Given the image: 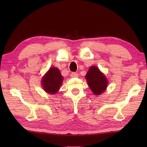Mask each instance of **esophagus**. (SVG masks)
Here are the masks:
<instances>
[{"label": "esophagus", "mask_w": 147, "mask_h": 147, "mask_svg": "<svg viewBox=\"0 0 147 147\" xmlns=\"http://www.w3.org/2000/svg\"><path fill=\"white\" fill-rule=\"evenodd\" d=\"M71 77H72V78L78 77V74L77 73H75V72H74V73H72L71 74Z\"/></svg>", "instance_id": "1"}]
</instances>
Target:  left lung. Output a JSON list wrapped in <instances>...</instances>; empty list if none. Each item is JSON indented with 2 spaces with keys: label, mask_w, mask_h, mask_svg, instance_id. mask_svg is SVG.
I'll return each mask as SVG.
<instances>
[{
  "label": "left lung",
  "mask_w": 147,
  "mask_h": 147,
  "mask_svg": "<svg viewBox=\"0 0 147 147\" xmlns=\"http://www.w3.org/2000/svg\"><path fill=\"white\" fill-rule=\"evenodd\" d=\"M85 77L90 88L95 95H100L107 88L108 83L107 78L97 67H90Z\"/></svg>",
  "instance_id": "left-lung-1"
}]
</instances>
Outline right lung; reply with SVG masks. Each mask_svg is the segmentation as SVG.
Here are the masks:
<instances>
[{
  "label": "right lung",
  "mask_w": 147,
  "mask_h": 147,
  "mask_svg": "<svg viewBox=\"0 0 147 147\" xmlns=\"http://www.w3.org/2000/svg\"><path fill=\"white\" fill-rule=\"evenodd\" d=\"M63 77L57 68L51 67L42 79V86L46 92L54 94L62 85Z\"/></svg>",
  "instance_id": "add662e5"
}]
</instances>
